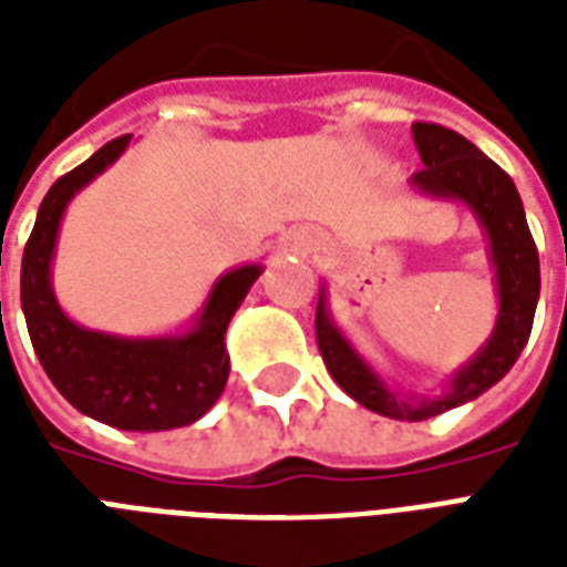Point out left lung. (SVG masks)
Wrapping results in <instances>:
<instances>
[{
    "label": "left lung",
    "instance_id": "obj_1",
    "mask_svg": "<svg viewBox=\"0 0 567 567\" xmlns=\"http://www.w3.org/2000/svg\"><path fill=\"white\" fill-rule=\"evenodd\" d=\"M412 137L421 153L423 171L409 179V188L430 199L462 203L483 229L488 265L494 270L497 318L485 344L444 382L439 394H403L373 371V364L338 327L336 315L329 309V288L323 279L315 320L320 355L332 379L355 403L394 421H426L447 409L471 403L497 385L527 347L542 293L538 249L529 235L527 214L515 182L458 132L435 123H414Z\"/></svg>",
    "mask_w": 567,
    "mask_h": 567
}]
</instances>
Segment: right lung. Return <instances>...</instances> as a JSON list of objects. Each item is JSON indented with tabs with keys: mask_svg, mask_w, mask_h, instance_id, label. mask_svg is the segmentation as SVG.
Here are the masks:
<instances>
[{
	"mask_svg": "<svg viewBox=\"0 0 567 567\" xmlns=\"http://www.w3.org/2000/svg\"><path fill=\"white\" fill-rule=\"evenodd\" d=\"M132 135L79 164L49 188L22 252L20 302L31 344L52 385L70 405L126 432H162L199 421L229 379L226 329L265 265L217 276L188 327L167 336H117L75 323L55 297L52 261L66 205L128 150Z\"/></svg>",
	"mask_w": 567,
	"mask_h": 567,
	"instance_id": "1",
	"label": "right lung"
}]
</instances>
